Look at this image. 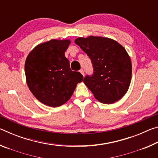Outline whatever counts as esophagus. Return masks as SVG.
Masks as SVG:
<instances>
[{"label":"esophagus","mask_w":158,"mask_h":158,"mask_svg":"<svg viewBox=\"0 0 158 158\" xmlns=\"http://www.w3.org/2000/svg\"><path fill=\"white\" fill-rule=\"evenodd\" d=\"M79 72H80V73H81V74H82V75L83 76H84V69H80V70H79Z\"/></svg>","instance_id":"1"}]
</instances>
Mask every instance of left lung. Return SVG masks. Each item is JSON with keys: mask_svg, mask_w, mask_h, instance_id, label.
<instances>
[{"mask_svg": "<svg viewBox=\"0 0 158 158\" xmlns=\"http://www.w3.org/2000/svg\"><path fill=\"white\" fill-rule=\"evenodd\" d=\"M74 42L91 60L93 74L84 83L103 104H112L125 95L132 78V63L125 48L107 37H78Z\"/></svg>", "mask_w": 158, "mask_h": 158, "instance_id": "1", "label": "left lung"}]
</instances>
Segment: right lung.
I'll return each mask as SVG.
<instances>
[{
    "label": "right lung",
    "mask_w": 158,
    "mask_h": 158,
    "mask_svg": "<svg viewBox=\"0 0 158 158\" xmlns=\"http://www.w3.org/2000/svg\"><path fill=\"white\" fill-rule=\"evenodd\" d=\"M70 40H52L29 53L25 63L26 83L40 102L52 107L63 105L73 95L82 74L70 69L65 56Z\"/></svg>",
    "instance_id": "right-lung-1"
}]
</instances>
